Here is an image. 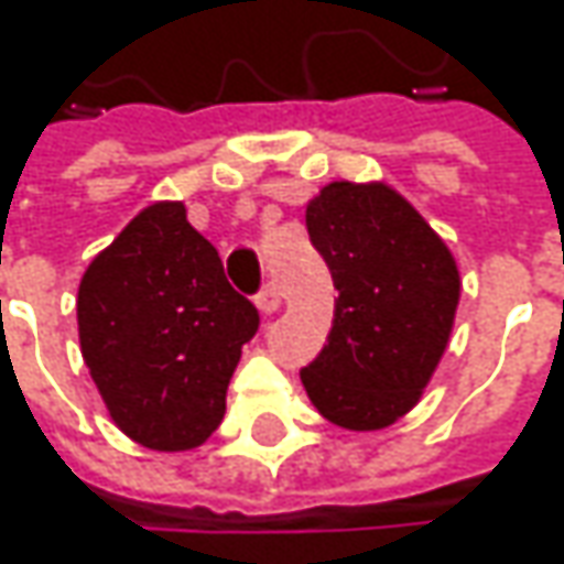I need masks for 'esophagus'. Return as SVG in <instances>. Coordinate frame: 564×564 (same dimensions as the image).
I'll list each match as a JSON object with an SVG mask.
<instances>
[{
	"label": "esophagus",
	"instance_id": "1",
	"mask_svg": "<svg viewBox=\"0 0 564 564\" xmlns=\"http://www.w3.org/2000/svg\"><path fill=\"white\" fill-rule=\"evenodd\" d=\"M256 306L261 308L264 315H274V312L281 308V290H278L274 283H268V286L256 296Z\"/></svg>",
	"mask_w": 564,
	"mask_h": 564
}]
</instances>
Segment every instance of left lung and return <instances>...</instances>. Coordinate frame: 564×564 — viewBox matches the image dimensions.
<instances>
[{"label": "left lung", "mask_w": 564, "mask_h": 564, "mask_svg": "<svg viewBox=\"0 0 564 564\" xmlns=\"http://www.w3.org/2000/svg\"><path fill=\"white\" fill-rule=\"evenodd\" d=\"M337 290L322 354L300 372L334 426L372 432L410 413L452 337L460 274L423 214L384 183H330L306 208Z\"/></svg>", "instance_id": "8db88e82"}]
</instances>
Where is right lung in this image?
<instances>
[{
	"instance_id": "obj_1",
	"label": "right lung",
	"mask_w": 564,
	"mask_h": 564,
	"mask_svg": "<svg viewBox=\"0 0 564 564\" xmlns=\"http://www.w3.org/2000/svg\"><path fill=\"white\" fill-rule=\"evenodd\" d=\"M258 308L239 296L183 202L144 208L87 264L78 337L112 423L154 452L208 442Z\"/></svg>"
}]
</instances>
